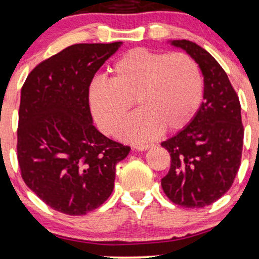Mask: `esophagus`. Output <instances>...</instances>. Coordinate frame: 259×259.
Listing matches in <instances>:
<instances>
[{"mask_svg": "<svg viewBox=\"0 0 259 259\" xmlns=\"http://www.w3.org/2000/svg\"><path fill=\"white\" fill-rule=\"evenodd\" d=\"M152 146V144H138L136 145L135 148L138 150V151H144V150H148Z\"/></svg>", "mask_w": 259, "mask_h": 259, "instance_id": "34e87169", "label": "esophagus"}]
</instances>
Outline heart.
<instances>
[{
    "label": "heart",
    "mask_w": 259,
    "mask_h": 259,
    "mask_svg": "<svg viewBox=\"0 0 259 259\" xmlns=\"http://www.w3.org/2000/svg\"><path fill=\"white\" fill-rule=\"evenodd\" d=\"M203 98V79L197 62L183 53L163 54L136 48L110 68V80L96 79L88 100L96 122L113 136L122 126L133 100L139 110L124 124L121 136L144 142L178 132L196 116Z\"/></svg>",
    "instance_id": "1"
}]
</instances>
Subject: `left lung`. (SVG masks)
Here are the masks:
<instances>
[{
    "instance_id": "1",
    "label": "left lung",
    "mask_w": 259,
    "mask_h": 259,
    "mask_svg": "<svg viewBox=\"0 0 259 259\" xmlns=\"http://www.w3.org/2000/svg\"><path fill=\"white\" fill-rule=\"evenodd\" d=\"M198 63L204 102L183 131L162 143L170 168L161 180L165 196L184 207H203L231 188L241 162L244 126L239 97L213 57L193 41L173 40Z\"/></svg>"
}]
</instances>
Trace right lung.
Segmentation results:
<instances>
[{
  "instance_id": "1",
  "label": "right lung",
  "mask_w": 259,
  "mask_h": 259,
  "mask_svg": "<svg viewBox=\"0 0 259 259\" xmlns=\"http://www.w3.org/2000/svg\"><path fill=\"white\" fill-rule=\"evenodd\" d=\"M115 43L74 44L32 69L21 89L18 162L21 178L47 205L79 216L113 192L115 167L131 148L92 124L88 91Z\"/></svg>"
}]
</instances>
